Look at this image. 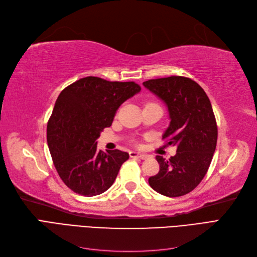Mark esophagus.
Here are the masks:
<instances>
[{
    "mask_svg": "<svg viewBox=\"0 0 257 257\" xmlns=\"http://www.w3.org/2000/svg\"><path fill=\"white\" fill-rule=\"evenodd\" d=\"M130 157L134 158V159H141V160H145L147 158V154L141 153V152H136V151H131L130 152Z\"/></svg>",
    "mask_w": 257,
    "mask_h": 257,
    "instance_id": "34e87169",
    "label": "esophagus"
}]
</instances>
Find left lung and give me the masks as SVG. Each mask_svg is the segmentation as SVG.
Here are the masks:
<instances>
[{"instance_id":"8db88e82","label":"left lung","mask_w":257,"mask_h":257,"mask_svg":"<svg viewBox=\"0 0 257 257\" xmlns=\"http://www.w3.org/2000/svg\"><path fill=\"white\" fill-rule=\"evenodd\" d=\"M143 84L166 104L170 123L163 139L177 147L168 160L157 155L160 172L149 178V184L164 196H183L203 180L215 151L217 126L211 103L204 89L186 77L170 76Z\"/></svg>"}]
</instances>
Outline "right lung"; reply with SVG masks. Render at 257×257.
<instances>
[{
  "instance_id": "add662e5",
  "label": "right lung",
  "mask_w": 257,
  "mask_h": 257,
  "mask_svg": "<svg viewBox=\"0 0 257 257\" xmlns=\"http://www.w3.org/2000/svg\"><path fill=\"white\" fill-rule=\"evenodd\" d=\"M133 82L84 77L60 93L47 124V143L54 167L73 192L87 197L110 188L130 155L97 149L96 139L109 127L118 108L141 91Z\"/></svg>"
}]
</instances>
